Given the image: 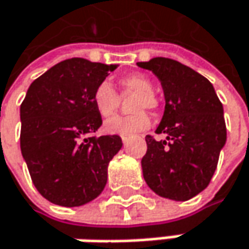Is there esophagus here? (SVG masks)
Instances as JSON below:
<instances>
[{
    "label": "esophagus",
    "instance_id": "obj_1",
    "mask_svg": "<svg viewBox=\"0 0 249 249\" xmlns=\"http://www.w3.org/2000/svg\"><path fill=\"white\" fill-rule=\"evenodd\" d=\"M120 138H122V142H123V143H126V142L129 140V136H127V135H120Z\"/></svg>",
    "mask_w": 249,
    "mask_h": 249
}]
</instances>
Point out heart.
Segmentation results:
<instances>
[{"label": "heart", "mask_w": 249, "mask_h": 249, "mask_svg": "<svg viewBox=\"0 0 249 249\" xmlns=\"http://www.w3.org/2000/svg\"><path fill=\"white\" fill-rule=\"evenodd\" d=\"M120 86L124 94L136 93L132 100V114L114 116L105 122L103 130L109 135H133L144 130L150 126V117L143 109H155L158 106V99L152 91L153 84L143 74L135 73L120 78ZM93 103L100 116H111L120 103V97L109 81L100 83L93 93Z\"/></svg>", "instance_id": "1"}]
</instances>
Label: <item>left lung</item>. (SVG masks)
I'll return each mask as SVG.
<instances>
[{
  "mask_svg": "<svg viewBox=\"0 0 249 249\" xmlns=\"http://www.w3.org/2000/svg\"><path fill=\"white\" fill-rule=\"evenodd\" d=\"M159 78L165 94L163 117L156 133L146 136L142 159L147 186L162 198L188 201L209 185L227 142L224 107L208 78L172 58L138 63Z\"/></svg>",
  "mask_w": 249,
  "mask_h": 249,
  "instance_id": "left-lung-1",
  "label": "left lung"
}]
</instances>
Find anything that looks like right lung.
I'll use <instances>...</instances> for the list:
<instances>
[{"mask_svg": "<svg viewBox=\"0 0 249 249\" xmlns=\"http://www.w3.org/2000/svg\"><path fill=\"white\" fill-rule=\"evenodd\" d=\"M117 64L69 58L34 80L19 107L21 153L33 183L47 201L81 206L107 182V166L122 149L117 135L86 138L102 126L96 87Z\"/></svg>", "mask_w": 249, "mask_h": 249, "instance_id": "obj_1", "label": "right lung"}]
</instances>
